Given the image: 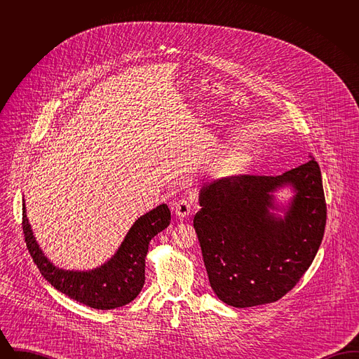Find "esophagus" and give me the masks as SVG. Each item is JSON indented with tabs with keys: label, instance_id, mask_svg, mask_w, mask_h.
Returning <instances> with one entry per match:
<instances>
[{
	"label": "esophagus",
	"instance_id": "34e87169",
	"mask_svg": "<svg viewBox=\"0 0 359 359\" xmlns=\"http://www.w3.org/2000/svg\"><path fill=\"white\" fill-rule=\"evenodd\" d=\"M194 208L192 202L188 198H182L176 205H175V212L179 218H187L188 215L191 214Z\"/></svg>",
	"mask_w": 359,
	"mask_h": 359
}]
</instances>
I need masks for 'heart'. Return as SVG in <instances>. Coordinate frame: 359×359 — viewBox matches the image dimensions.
Wrapping results in <instances>:
<instances>
[{"label": "heart", "instance_id": "b5f03b06", "mask_svg": "<svg viewBox=\"0 0 359 359\" xmlns=\"http://www.w3.org/2000/svg\"><path fill=\"white\" fill-rule=\"evenodd\" d=\"M253 152L248 148H239L227 154L218 165V171L223 175H238L246 171L253 163Z\"/></svg>", "mask_w": 359, "mask_h": 359}]
</instances>
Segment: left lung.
I'll list each match as a JSON object with an SVG mask.
<instances>
[{
    "label": "left lung",
    "mask_w": 359,
    "mask_h": 359,
    "mask_svg": "<svg viewBox=\"0 0 359 359\" xmlns=\"http://www.w3.org/2000/svg\"><path fill=\"white\" fill-rule=\"evenodd\" d=\"M309 161L280 176L241 175L205 183L194 227L210 285L227 306L277 302L306 273L325 234L322 173ZM290 185L295 195L281 219L273 192Z\"/></svg>",
    "instance_id": "1"
}]
</instances>
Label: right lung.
Here are the masks:
<instances>
[{"mask_svg":"<svg viewBox=\"0 0 359 359\" xmlns=\"http://www.w3.org/2000/svg\"><path fill=\"white\" fill-rule=\"evenodd\" d=\"M171 223L168 205H157L140 217L117 253L100 268L91 271H65L44 256L36 242L22 203V231L34 264L53 288L71 299L95 309H113L129 304L145 283V257L151 239Z\"/></svg>","mask_w":359,"mask_h":359,"instance_id":"add662e5","label":"right lung"}]
</instances>
